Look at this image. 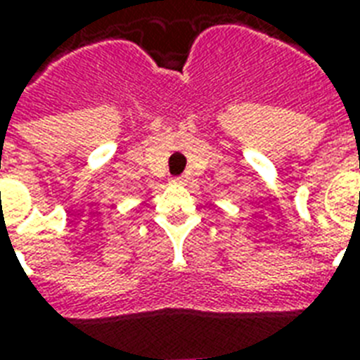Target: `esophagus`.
<instances>
[{
	"mask_svg": "<svg viewBox=\"0 0 360 360\" xmlns=\"http://www.w3.org/2000/svg\"><path fill=\"white\" fill-rule=\"evenodd\" d=\"M174 185H185V177H172Z\"/></svg>",
	"mask_w": 360,
	"mask_h": 360,
	"instance_id": "1",
	"label": "esophagus"
}]
</instances>
